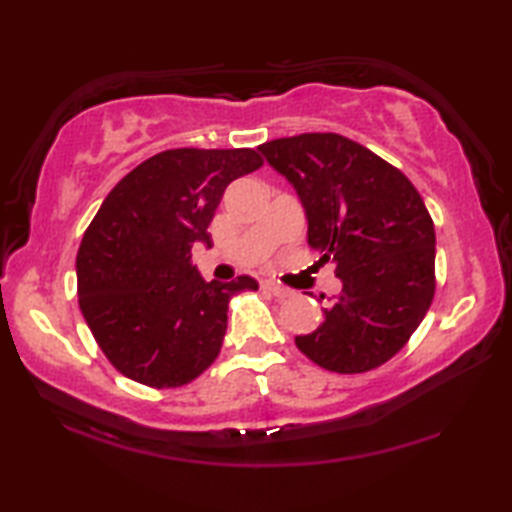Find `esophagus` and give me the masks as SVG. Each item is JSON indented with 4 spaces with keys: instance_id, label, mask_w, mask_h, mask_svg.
Listing matches in <instances>:
<instances>
[{
    "instance_id": "1",
    "label": "esophagus",
    "mask_w": 512,
    "mask_h": 512,
    "mask_svg": "<svg viewBox=\"0 0 512 512\" xmlns=\"http://www.w3.org/2000/svg\"><path fill=\"white\" fill-rule=\"evenodd\" d=\"M264 289L266 291H271L275 298H280V300H284V298H291L293 296V291L289 289V287H282V284H277V282H264Z\"/></svg>"
}]
</instances>
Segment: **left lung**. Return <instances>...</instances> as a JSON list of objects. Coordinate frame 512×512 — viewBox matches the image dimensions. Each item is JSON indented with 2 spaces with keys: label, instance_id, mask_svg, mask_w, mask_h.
Masks as SVG:
<instances>
[{
  "label": "left lung",
  "instance_id": "obj_1",
  "mask_svg": "<svg viewBox=\"0 0 512 512\" xmlns=\"http://www.w3.org/2000/svg\"><path fill=\"white\" fill-rule=\"evenodd\" d=\"M259 151L298 189L309 246L343 282L318 329L296 336L298 350L341 375L379 368L409 343L436 293V232L420 192L336 133L280 137Z\"/></svg>",
  "mask_w": 512,
  "mask_h": 512
}]
</instances>
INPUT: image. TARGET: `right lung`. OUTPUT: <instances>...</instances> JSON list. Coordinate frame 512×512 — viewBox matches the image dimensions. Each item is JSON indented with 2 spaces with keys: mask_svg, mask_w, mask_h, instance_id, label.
Wrapping results in <instances>:
<instances>
[{
  "mask_svg": "<svg viewBox=\"0 0 512 512\" xmlns=\"http://www.w3.org/2000/svg\"><path fill=\"white\" fill-rule=\"evenodd\" d=\"M264 164L255 149H169L126 173L76 255V293L94 341L121 375L151 388L194 381L219 357L239 275L205 282L192 262L232 180Z\"/></svg>",
  "mask_w": 512,
  "mask_h": 512,
  "instance_id": "right-lung-1",
  "label": "right lung"
}]
</instances>
